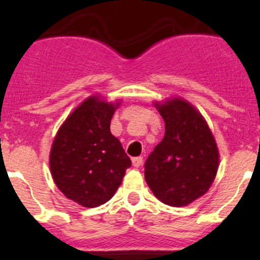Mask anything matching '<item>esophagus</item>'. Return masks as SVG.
<instances>
[{"label": "esophagus", "instance_id": "obj_1", "mask_svg": "<svg viewBox=\"0 0 260 260\" xmlns=\"http://www.w3.org/2000/svg\"><path fill=\"white\" fill-rule=\"evenodd\" d=\"M142 162H143V157H142V156H137V157H133V165H134L135 168L141 167Z\"/></svg>", "mask_w": 260, "mask_h": 260}]
</instances>
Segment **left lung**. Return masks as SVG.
Instances as JSON below:
<instances>
[{"instance_id": "8db88e82", "label": "left lung", "mask_w": 260, "mask_h": 260, "mask_svg": "<svg viewBox=\"0 0 260 260\" xmlns=\"http://www.w3.org/2000/svg\"><path fill=\"white\" fill-rule=\"evenodd\" d=\"M165 135L144 164L153 195L168 206L182 207L206 194L219 168V151L206 119L190 103L174 98L156 103Z\"/></svg>"}]
</instances>
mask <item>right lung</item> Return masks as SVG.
Listing matches in <instances>:
<instances>
[{"mask_svg": "<svg viewBox=\"0 0 260 260\" xmlns=\"http://www.w3.org/2000/svg\"><path fill=\"white\" fill-rule=\"evenodd\" d=\"M119 103L86 99L57 133L49 156L50 172L66 198L93 208L109 201L132 167L121 142L110 133Z\"/></svg>", "mask_w": 260, "mask_h": 260, "instance_id": "add662e5", "label": "right lung"}]
</instances>
